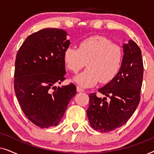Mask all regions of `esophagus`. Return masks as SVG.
<instances>
[{"mask_svg": "<svg viewBox=\"0 0 154 154\" xmlns=\"http://www.w3.org/2000/svg\"><path fill=\"white\" fill-rule=\"evenodd\" d=\"M77 92H84V90L83 89V88H81L80 86H77Z\"/></svg>", "mask_w": 154, "mask_h": 154, "instance_id": "esophagus-1", "label": "esophagus"}]
</instances>
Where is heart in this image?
Instances as JSON below:
<instances>
[{
  "label": "heart",
  "mask_w": 154,
  "mask_h": 154,
  "mask_svg": "<svg viewBox=\"0 0 154 154\" xmlns=\"http://www.w3.org/2000/svg\"><path fill=\"white\" fill-rule=\"evenodd\" d=\"M123 58L121 46L103 36H92L83 40L79 48H66L64 61L67 69L77 73L87 64L88 68L74 77L81 87L95 85L99 81L107 83L116 77L121 68Z\"/></svg>",
  "instance_id": "1"
}]
</instances>
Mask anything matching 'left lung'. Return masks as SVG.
<instances>
[{"instance_id":"1","label":"left lung","mask_w":154,"mask_h":154,"mask_svg":"<svg viewBox=\"0 0 154 154\" xmlns=\"http://www.w3.org/2000/svg\"><path fill=\"white\" fill-rule=\"evenodd\" d=\"M123 58L116 77L98 91L106 97L90 94L87 115L94 130L109 132L123 125L130 119L140 100L143 79L142 52L135 42L129 40L122 45Z\"/></svg>"}]
</instances>
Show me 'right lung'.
<instances>
[{
	"label": "right lung",
	"mask_w": 154,
	"mask_h": 154,
	"mask_svg": "<svg viewBox=\"0 0 154 154\" xmlns=\"http://www.w3.org/2000/svg\"><path fill=\"white\" fill-rule=\"evenodd\" d=\"M67 35L63 29H43L29 35L17 54L16 97L27 119L41 128L57 125L76 94L73 83L54 85L65 79Z\"/></svg>",
	"instance_id": "1"
}]
</instances>
